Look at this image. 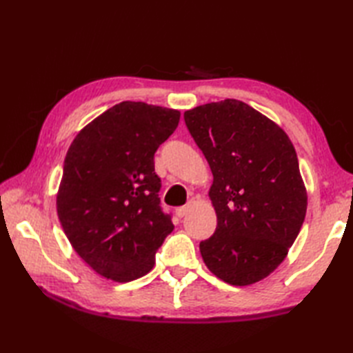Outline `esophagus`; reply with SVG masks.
Here are the masks:
<instances>
[{"label": "esophagus", "instance_id": "obj_1", "mask_svg": "<svg viewBox=\"0 0 353 353\" xmlns=\"http://www.w3.org/2000/svg\"><path fill=\"white\" fill-rule=\"evenodd\" d=\"M191 203H186L185 206H181V208H177L176 209V214H177V216H181V219H182V216L186 214V212H188L190 211V209H191Z\"/></svg>", "mask_w": 353, "mask_h": 353}]
</instances>
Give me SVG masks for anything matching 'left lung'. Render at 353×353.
<instances>
[{"label":"left lung","mask_w":353,"mask_h":353,"mask_svg":"<svg viewBox=\"0 0 353 353\" xmlns=\"http://www.w3.org/2000/svg\"><path fill=\"white\" fill-rule=\"evenodd\" d=\"M185 124L211 167L216 229L200 243L206 267L244 287L274 272L305 220L306 190L288 134L228 99L186 110Z\"/></svg>","instance_id":"left-lung-1"}]
</instances>
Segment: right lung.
<instances>
[{
	"label": "right lung",
	"instance_id": "add662e5",
	"mask_svg": "<svg viewBox=\"0 0 353 353\" xmlns=\"http://www.w3.org/2000/svg\"><path fill=\"white\" fill-rule=\"evenodd\" d=\"M179 119L174 109L123 101L81 129L66 153L59 220L79 256L110 281L147 274L174 229L161 208L154 153Z\"/></svg>",
	"mask_w": 353,
	"mask_h": 353
}]
</instances>
